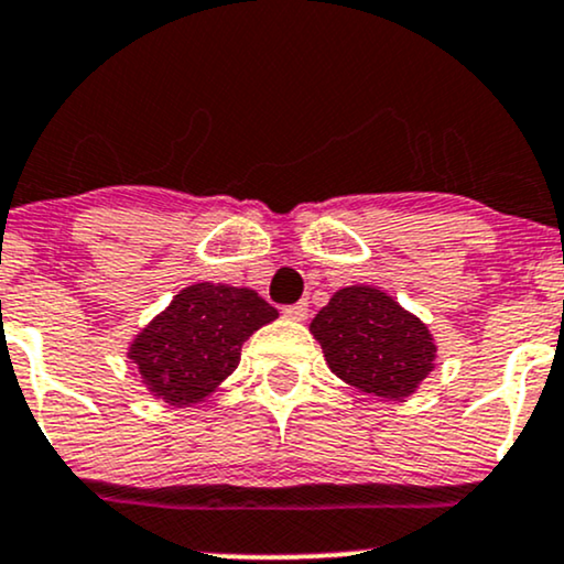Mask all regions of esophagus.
I'll list each match as a JSON object with an SVG mask.
<instances>
[{
    "label": "esophagus",
    "mask_w": 564,
    "mask_h": 564,
    "mask_svg": "<svg viewBox=\"0 0 564 564\" xmlns=\"http://www.w3.org/2000/svg\"><path fill=\"white\" fill-rule=\"evenodd\" d=\"M283 315H286V318H291V321H307L310 304H307V302L289 304V307H283Z\"/></svg>",
    "instance_id": "1"
}]
</instances>
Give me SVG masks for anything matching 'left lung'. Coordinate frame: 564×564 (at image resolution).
Instances as JSON below:
<instances>
[{
    "label": "left lung",
    "instance_id": "obj_1",
    "mask_svg": "<svg viewBox=\"0 0 564 564\" xmlns=\"http://www.w3.org/2000/svg\"><path fill=\"white\" fill-rule=\"evenodd\" d=\"M310 332L336 377L377 398H408L435 368L430 328L377 286L336 291Z\"/></svg>",
    "mask_w": 564,
    "mask_h": 564
}]
</instances>
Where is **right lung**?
<instances>
[{"label":"right lung","instance_id":"obj_1","mask_svg":"<svg viewBox=\"0 0 564 564\" xmlns=\"http://www.w3.org/2000/svg\"><path fill=\"white\" fill-rule=\"evenodd\" d=\"M275 318L278 310L257 291L193 283L134 336L127 358L153 398L187 408L236 371L243 341Z\"/></svg>","mask_w":564,"mask_h":564}]
</instances>
